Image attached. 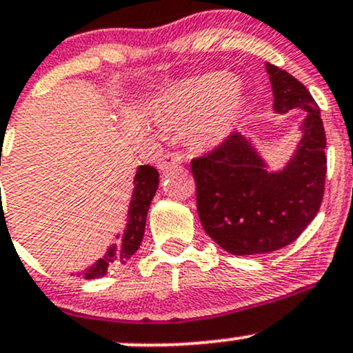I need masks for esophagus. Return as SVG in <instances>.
<instances>
[{"mask_svg":"<svg viewBox=\"0 0 353 353\" xmlns=\"http://www.w3.org/2000/svg\"><path fill=\"white\" fill-rule=\"evenodd\" d=\"M183 164V156L177 152H165L164 156L159 159L157 168L162 170V172H168L169 169L177 168V165Z\"/></svg>","mask_w":353,"mask_h":353,"instance_id":"34e87169","label":"esophagus"}]
</instances>
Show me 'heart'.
Returning a JSON list of instances; mask_svg holds the SVG:
<instances>
[{"mask_svg":"<svg viewBox=\"0 0 353 353\" xmlns=\"http://www.w3.org/2000/svg\"><path fill=\"white\" fill-rule=\"evenodd\" d=\"M239 82L224 72L174 85L154 108L162 125L192 122V134L203 144H219L228 137L243 110Z\"/></svg>","mask_w":353,"mask_h":353,"instance_id":"1","label":"heart"}]
</instances>
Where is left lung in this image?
I'll use <instances>...</instances> for the list:
<instances>
[{"instance_id": "8db88e82", "label": "left lung", "mask_w": 353, "mask_h": 353, "mask_svg": "<svg viewBox=\"0 0 353 353\" xmlns=\"http://www.w3.org/2000/svg\"><path fill=\"white\" fill-rule=\"evenodd\" d=\"M265 67L273 110L307 112L301 139L285 168L268 170V162L239 132L191 162L201 224L214 243L238 256L288 246L312 223L323 199L327 139L320 108L295 77L271 63Z\"/></svg>"}]
</instances>
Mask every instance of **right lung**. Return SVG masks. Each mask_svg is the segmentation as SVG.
<instances>
[{
  "label": "right lung",
  "instance_id": "1",
  "mask_svg": "<svg viewBox=\"0 0 353 353\" xmlns=\"http://www.w3.org/2000/svg\"><path fill=\"white\" fill-rule=\"evenodd\" d=\"M159 188V172L152 165H139L134 176V192L129 204L125 228L120 234L115 236V241L108 246L105 256L99 258L87 270L79 271L77 276L85 280H95L107 274L108 266L115 263H125L141 246L145 231V218L149 212L150 203Z\"/></svg>",
  "mask_w": 353,
  "mask_h": 353
}]
</instances>
